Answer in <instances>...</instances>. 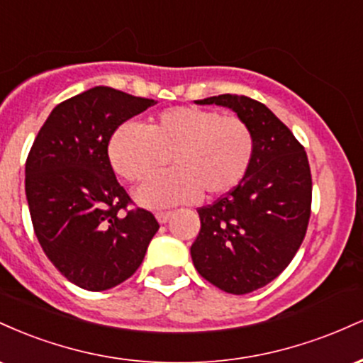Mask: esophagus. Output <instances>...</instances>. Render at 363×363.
<instances>
[{"label": "esophagus", "mask_w": 363, "mask_h": 363, "mask_svg": "<svg viewBox=\"0 0 363 363\" xmlns=\"http://www.w3.org/2000/svg\"><path fill=\"white\" fill-rule=\"evenodd\" d=\"M170 215H172V213H170V211H158L155 216H157V220L160 223H167L169 218H170Z\"/></svg>", "instance_id": "34e87169"}]
</instances>
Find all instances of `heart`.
<instances>
[{"instance_id":"heart-1","label":"heart","mask_w":363,"mask_h":363,"mask_svg":"<svg viewBox=\"0 0 363 363\" xmlns=\"http://www.w3.org/2000/svg\"><path fill=\"white\" fill-rule=\"evenodd\" d=\"M112 169L140 182L169 164L172 170L136 191L145 206L164 208L230 193L247 176L256 157V136L247 121L194 106L170 107L148 121L147 129L123 123L109 140Z\"/></svg>"}]
</instances>
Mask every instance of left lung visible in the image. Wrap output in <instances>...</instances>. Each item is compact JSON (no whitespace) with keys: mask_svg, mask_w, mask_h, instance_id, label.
<instances>
[{"mask_svg":"<svg viewBox=\"0 0 363 363\" xmlns=\"http://www.w3.org/2000/svg\"><path fill=\"white\" fill-rule=\"evenodd\" d=\"M196 104L228 107L256 136V157L244 181L213 205L198 208L201 230L191 245L194 268L205 280L244 295L273 281L301 247L311 218L309 160L264 104L230 94Z\"/></svg>","mask_w":363,"mask_h":363,"instance_id":"left-lung-1","label":"left lung"}]
</instances>
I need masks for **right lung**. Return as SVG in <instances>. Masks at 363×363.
<instances>
[{
  "label": "right lung",
  "mask_w": 363,
  "mask_h": 363,
  "mask_svg": "<svg viewBox=\"0 0 363 363\" xmlns=\"http://www.w3.org/2000/svg\"><path fill=\"white\" fill-rule=\"evenodd\" d=\"M111 86L57 104L25 164V194L40 247L62 277L90 291L128 280L143 262L158 222L116 179L112 133L155 106ZM127 213L124 214L123 211Z\"/></svg>",
  "instance_id": "obj_1"
}]
</instances>
